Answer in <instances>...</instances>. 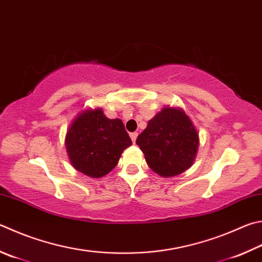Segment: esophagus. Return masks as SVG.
Returning <instances> with one entry per match:
<instances>
[{
    "label": "esophagus",
    "instance_id": "34e87169",
    "mask_svg": "<svg viewBox=\"0 0 262 262\" xmlns=\"http://www.w3.org/2000/svg\"><path fill=\"white\" fill-rule=\"evenodd\" d=\"M130 139L133 141V143H135L137 139V133H130Z\"/></svg>",
    "mask_w": 262,
    "mask_h": 262
}]
</instances>
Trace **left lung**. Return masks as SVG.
Wrapping results in <instances>:
<instances>
[{"label":"left lung","mask_w":262,"mask_h":262,"mask_svg":"<svg viewBox=\"0 0 262 262\" xmlns=\"http://www.w3.org/2000/svg\"><path fill=\"white\" fill-rule=\"evenodd\" d=\"M136 144L155 173L173 178L192 166L199 135L182 108L165 106L149 120L145 129L137 136Z\"/></svg>","instance_id":"8db88e82"}]
</instances>
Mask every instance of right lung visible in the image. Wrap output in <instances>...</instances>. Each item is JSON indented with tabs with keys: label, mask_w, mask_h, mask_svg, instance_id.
Instances as JSON below:
<instances>
[{
	"label": "right lung",
	"mask_w": 262,
	"mask_h": 262,
	"mask_svg": "<svg viewBox=\"0 0 262 262\" xmlns=\"http://www.w3.org/2000/svg\"><path fill=\"white\" fill-rule=\"evenodd\" d=\"M132 140L120 119H108L101 107L87 108L74 118L65 136L73 167L87 177L99 179L116 167Z\"/></svg>",
	"instance_id": "1"
}]
</instances>
